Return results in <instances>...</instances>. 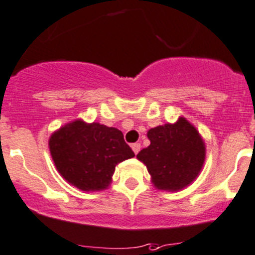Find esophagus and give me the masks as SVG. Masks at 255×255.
I'll return each instance as SVG.
<instances>
[{"instance_id":"esophagus-1","label":"esophagus","mask_w":255,"mask_h":255,"mask_svg":"<svg viewBox=\"0 0 255 255\" xmlns=\"http://www.w3.org/2000/svg\"><path fill=\"white\" fill-rule=\"evenodd\" d=\"M132 150L134 152V154H138V152L140 150V144L139 143H133L132 144Z\"/></svg>"}]
</instances>
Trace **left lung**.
<instances>
[{"mask_svg":"<svg viewBox=\"0 0 255 255\" xmlns=\"http://www.w3.org/2000/svg\"><path fill=\"white\" fill-rule=\"evenodd\" d=\"M150 144L137 158L147 167L154 188L178 192L193 183L206 160V143L187 118L150 128Z\"/></svg>","mask_w":255,"mask_h":255,"instance_id":"1","label":"left lung"}]
</instances>
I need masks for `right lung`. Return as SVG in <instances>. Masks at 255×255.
Returning a JSON list of instances; mask_svg holds the SVG:
<instances>
[{
  "mask_svg": "<svg viewBox=\"0 0 255 255\" xmlns=\"http://www.w3.org/2000/svg\"><path fill=\"white\" fill-rule=\"evenodd\" d=\"M48 147L62 178L83 192L107 189L116 165L134 157L120 129L81 118L54 130Z\"/></svg>",
  "mask_w": 255,
  "mask_h": 255,
  "instance_id": "1",
  "label": "right lung"
}]
</instances>
